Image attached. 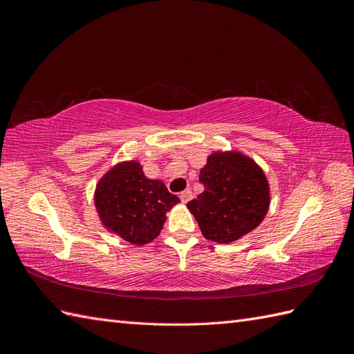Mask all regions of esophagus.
<instances>
[{
  "mask_svg": "<svg viewBox=\"0 0 354 354\" xmlns=\"http://www.w3.org/2000/svg\"><path fill=\"white\" fill-rule=\"evenodd\" d=\"M180 199H181V202H183V203H187V202L192 199V190H190V189L185 190L183 194L180 195Z\"/></svg>",
  "mask_w": 354,
  "mask_h": 354,
  "instance_id": "1",
  "label": "esophagus"
}]
</instances>
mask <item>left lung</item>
Masks as SVG:
<instances>
[{"instance_id":"8db88e82","label":"left lung","mask_w":354,"mask_h":354,"mask_svg":"<svg viewBox=\"0 0 354 354\" xmlns=\"http://www.w3.org/2000/svg\"><path fill=\"white\" fill-rule=\"evenodd\" d=\"M205 190L187 202L203 238L232 243L259 227L270 205V186L264 171L238 151H216L201 168Z\"/></svg>"}]
</instances>
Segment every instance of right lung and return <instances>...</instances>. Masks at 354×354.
Returning <instances> with one entry per match:
<instances>
[{
    "instance_id": "1",
    "label": "right lung",
    "mask_w": 354,
    "mask_h": 354,
    "mask_svg": "<svg viewBox=\"0 0 354 354\" xmlns=\"http://www.w3.org/2000/svg\"><path fill=\"white\" fill-rule=\"evenodd\" d=\"M178 202L164 181L147 178L137 160L113 165L94 190V205L103 227L138 246L156 239L167 212Z\"/></svg>"
}]
</instances>
